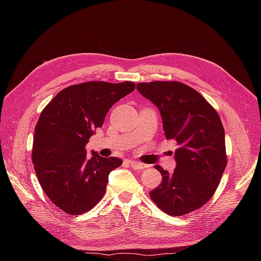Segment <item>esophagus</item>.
Listing matches in <instances>:
<instances>
[{
	"label": "esophagus",
	"mask_w": 261,
	"mask_h": 261,
	"mask_svg": "<svg viewBox=\"0 0 261 261\" xmlns=\"http://www.w3.org/2000/svg\"><path fill=\"white\" fill-rule=\"evenodd\" d=\"M129 162V164L132 165V168L133 169H135V170H141V169H144L146 165L145 164H143V163H140V162H138V161H134V160H129L128 161Z\"/></svg>",
	"instance_id": "esophagus-1"
}]
</instances>
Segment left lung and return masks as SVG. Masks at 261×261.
Wrapping results in <instances>:
<instances>
[{
  "mask_svg": "<svg viewBox=\"0 0 261 261\" xmlns=\"http://www.w3.org/2000/svg\"><path fill=\"white\" fill-rule=\"evenodd\" d=\"M137 90L160 111L165 138L174 140L176 167L160 165L161 184L150 192L155 204L170 216H183L206 203L226 165L225 134L217 111L201 94L178 82L137 84Z\"/></svg>",
  "mask_w": 261,
  "mask_h": 261,
  "instance_id": "1",
  "label": "left lung"
}]
</instances>
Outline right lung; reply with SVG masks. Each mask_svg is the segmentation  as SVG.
<instances>
[{"instance_id": "1", "label": "right lung", "mask_w": 261, "mask_h": 261, "mask_svg": "<svg viewBox=\"0 0 261 261\" xmlns=\"http://www.w3.org/2000/svg\"><path fill=\"white\" fill-rule=\"evenodd\" d=\"M135 89L133 82H88L60 91L35 128L33 162L43 192L69 215H82L103 197L110 172L123 163L97 151L87 154L93 130L115 102Z\"/></svg>"}]
</instances>
